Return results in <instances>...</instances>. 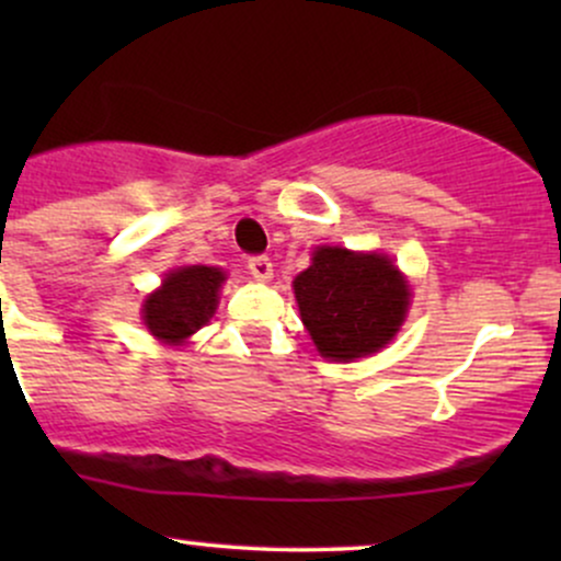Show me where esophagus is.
Here are the masks:
<instances>
[{
  "instance_id": "obj_1",
  "label": "esophagus",
  "mask_w": 561,
  "mask_h": 561,
  "mask_svg": "<svg viewBox=\"0 0 561 561\" xmlns=\"http://www.w3.org/2000/svg\"><path fill=\"white\" fill-rule=\"evenodd\" d=\"M248 268H250V274H253L259 282H268L274 276V266H272V261L266 259V255H250Z\"/></svg>"
}]
</instances>
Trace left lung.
Listing matches in <instances>:
<instances>
[{
    "label": "left lung",
    "mask_w": 561,
    "mask_h": 561,
    "mask_svg": "<svg viewBox=\"0 0 561 561\" xmlns=\"http://www.w3.org/2000/svg\"><path fill=\"white\" fill-rule=\"evenodd\" d=\"M300 319L319 353L353 362L385 347L403 324L409 285L385 255L319 248L295 279Z\"/></svg>",
    "instance_id": "left-lung-1"
}]
</instances>
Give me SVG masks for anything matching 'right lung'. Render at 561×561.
I'll list each match as a JSON object with an SVG mask.
<instances>
[{
	"mask_svg": "<svg viewBox=\"0 0 561 561\" xmlns=\"http://www.w3.org/2000/svg\"><path fill=\"white\" fill-rule=\"evenodd\" d=\"M227 279L210 266H186L165 276L163 287L145 302V324L165 343H182L216 311L218 287Z\"/></svg>",
	"mask_w": 561,
	"mask_h": 561,
	"instance_id": "add662e5",
	"label": "right lung"
}]
</instances>
